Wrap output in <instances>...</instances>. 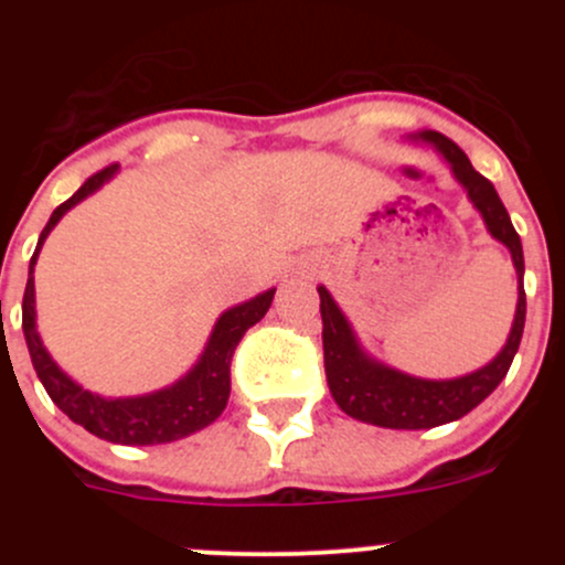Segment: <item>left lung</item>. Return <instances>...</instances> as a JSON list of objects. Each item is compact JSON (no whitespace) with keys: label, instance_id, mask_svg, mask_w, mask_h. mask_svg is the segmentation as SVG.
Returning a JSON list of instances; mask_svg holds the SVG:
<instances>
[{"label":"left lung","instance_id":"obj_1","mask_svg":"<svg viewBox=\"0 0 565 565\" xmlns=\"http://www.w3.org/2000/svg\"><path fill=\"white\" fill-rule=\"evenodd\" d=\"M415 139L435 147L448 163L457 180L465 185L467 199L481 213L489 235L503 243L514 259L516 278H520V300H516L514 324H511L509 341L503 350L476 372L454 380H424L404 374L398 369L385 366L363 352L358 344L352 324L341 315L335 300L324 287L319 289V315H322V350H324V374L328 388L333 393L335 404L350 418L363 424L383 426V429H431V426L451 424L472 407L483 402L509 374L511 361L520 350L522 330H525V256H522V241L509 218V210L500 202L498 191L483 174L472 169L470 158L454 145L448 136L437 130H424Z\"/></svg>","mask_w":565,"mask_h":565}]
</instances>
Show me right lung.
<instances>
[{
	"instance_id": "obj_1",
	"label": "right lung",
	"mask_w": 565,
	"mask_h": 565,
	"mask_svg": "<svg viewBox=\"0 0 565 565\" xmlns=\"http://www.w3.org/2000/svg\"><path fill=\"white\" fill-rule=\"evenodd\" d=\"M117 163L100 169L98 174L89 177L67 202L51 213L49 224L40 232V241L35 254L30 259V278H26L24 289V303H21V324H24V339L30 347L32 366H35L40 383H43L45 393L51 402L73 420V424L84 426L93 431L95 437L108 443H119V446H158V443H174L182 437L193 435V431L204 429L213 424L221 413H224L226 402H230V366L235 347L241 344L243 333L250 324L259 322L267 315L273 303L276 289L256 295V298L246 300V303L235 306V309L224 311L215 322L213 333H210L207 347H204L202 358L196 366L177 380L169 388H161L156 393H145V396H128V398H104L98 393L84 391L82 385L73 383L65 372L54 363L49 350L40 341L35 328V262L43 241L49 232L60 224L62 215L71 207H76L82 199L89 193L98 191L104 182L117 174Z\"/></svg>"
}]
</instances>
